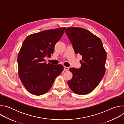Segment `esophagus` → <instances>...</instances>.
Wrapping results in <instances>:
<instances>
[{
  "mask_svg": "<svg viewBox=\"0 0 124 124\" xmlns=\"http://www.w3.org/2000/svg\"><path fill=\"white\" fill-rule=\"evenodd\" d=\"M69 70V67H65V66L64 67V70Z\"/></svg>",
  "mask_w": 124,
  "mask_h": 124,
  "instance_id": "1",
  "label": "esophagus"
}]
</instances>
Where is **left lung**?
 I'll list each match as a JSON object with an SVG mask.
<instances>
[{
    "mask_svg": "<svg viewBox=\"0 0 124 124\" xmlns=\"http://www.w3.org/2000/svg\"><path fill=\"white\" fill-rule=\"evenodd\" d=\"M65 32L77 54L82 55L79 69L72 68L73 75L68 84L75 93L85 95L93 91L105 72L107 53L101 39L91 32L80 27H69Z\"/></svg>",
    "mask_w": 124,
    "mask_h": 124,
    "instance_id": "1",
    "label": "left lung"
}]
</instances>
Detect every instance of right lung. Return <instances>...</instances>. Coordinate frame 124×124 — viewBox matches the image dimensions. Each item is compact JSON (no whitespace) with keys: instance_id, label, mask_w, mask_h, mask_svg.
<instances>
[{"instance_id":"add662e5","label":"right lung","mask_w":124,"mask_h":124,"mask_svg":"<svg viewBox=\"0 0 124 124\" xmlns=\"http://www.w3.org/2000/svg\"><path fill=\"white\" fill-rule=\"evenodd\" d=\"M66 27L44 30L28 36L17 56L20 79L30 93L42 95L51 87L56 78L63 71L62 65L46 64L55 45L62 37Z\"/></svg>"}]
</instances>
